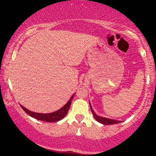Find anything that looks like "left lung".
<instances>
[{
  "instance_id": "1",
  "label": "left lung",
  "mask_w": 156,
  "mask_h": 156,
  "mask_svg": "<svg viewBox=\"0 0 156 156\" xmlns=\"http://www.w3.org/2000/svg\"><path fill=\"white\" fill-rule=\"evenodd\" d=\"M89 105H90V108H91V111H92L93 116H94V119H96L97 121L99 122L102 123L103 125H114V124H117V123H120L122 122V121H117L115 120V119H108V118H105V117H100V116L97 115V114L94 113V111L91 106L90 103H89Z\"/></svg>"
}]
</instances>
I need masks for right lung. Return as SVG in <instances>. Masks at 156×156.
I'll use <instances>...</instances> for the list:
<instances>
[{
	"label": "right lung",
	"mask_w": 156,
	"mask_h": 156,
	"mask_svg": "<svg viewBox=\"0 0 156 156\" xmlns=\"http://www.w3.org/2000/svg\"><path fill=\"white\" fill-rule=\"evenodd\" d=\"M73 97H74V94L71 97L69 101H68L62 108H61L59 110L53 113H49V114H39V113L33 112L28 110V109L25 108V107H23V105H20V106L21 108L25 111V112H26V114H28V115L31 116L32 117L35 118V119L44 122H58L61 120V119H62L64 117H65L66 114H67L68 111H69V107H70L71 102H72Z\"/></svg>",
	"instance_id": "add662e5"
}]
</instances>
